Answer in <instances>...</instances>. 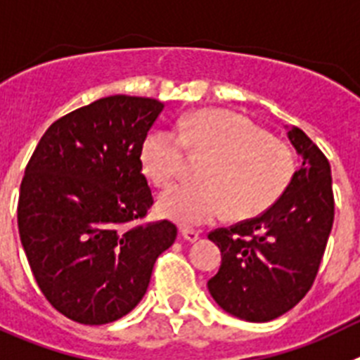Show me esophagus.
<instances>
[{
  "instance_id": "1",
  "label": "esophagus",
  "mask_w": 360,
  "mask_h": 360,
  "mask_svg": "<svg viewBox=\"0 0 360 360\" xmlns=\"http://www.w3.org/2000/svg\"><path fill=\"white\" fill-rule=\"evenodd\" d=\"M181 237H183L184 240H188V243H195V240L201 237V233L198 232V230H190V228H183L181 230Z\"/></svg>"
}]
</instances>
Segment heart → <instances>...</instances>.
Instances as JSON below:
<instances>
[{
	"mask_svg": "<svg viewBox=\"0 0 360 360\" xmlns=\"http://www.w3.org/2000/svg\"><path fill=\"white\" fill-rule=\"evenodd\" d=\"M184 148L210 155L199 184H179L158 201L159 214L183 228L205 226L226 217L246 219L270 208L288 188L295 158L252 121L224 110L183 115L172 130L152 132L143 143L141 167L152 183L167 188L184 168Z\"/></svg>",
	"mask_w": 360,
	"mask_h": 360,
	"instance_id": "obj_1",
	"label": "heart"
}]
</instances>
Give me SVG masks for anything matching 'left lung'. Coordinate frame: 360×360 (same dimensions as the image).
Returning <instances> with one entry per match:
<instances>
[{
  "mask_svg": "<svg viewBox=\"0 0 360 360\" xmlns=\"http://www.w3.org/2000/svg\"><path fill=\"white\" fill-rule=\"evenodd\" d=\"M288 139L302 165L283 195L259 217L208 233L223 255L208 290L224 311L250 323L277 319L308 293L333 224L326 155L301 128H290Z\"/></svg>",
  "mask_w": 360,
  "mask_h": 360,
  "instance_id": "obj_1",
  "label": "left lung"
}]
</instances>
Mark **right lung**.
<instances>
[{
	"label": "right lung",
	"mask_w": 360,
	"mask_h": 360,
	"mask_svg": "<svg viewBox=\"0 0 360 360\" xmlns=\"http://www.w3.org/2000/svg\"><path fill=\"white\" fill-rule=\"evenodd\" d=\"M165 105L108 96L50 124L21 181L18 226L37 286L79 324L114 323L174 245L170 221L130 226L154 205L141 148Z\"/></svg>",
	"instance_id": "obj_1"
}]
</instances>
